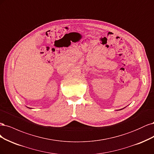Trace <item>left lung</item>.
I'll return each mask as SVG.
<instances>
[{
  "mask_svg": "<svg viewBox=\"0 0 154 154\" xmlns=\"http://www.w3.org/2000/svg\"><path fill=\"white\" fill-rule=\"evenodd\" d=\"M120 110H121V109H120Z\"/></svg>",
  "mask_w": 154,
  "mask_h": 154,
  "instance_id": "8db88e82",
  "label": "left lung"
}]
</instances>
